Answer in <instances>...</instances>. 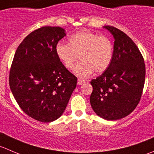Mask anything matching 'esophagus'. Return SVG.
<instances>
[{"instance_id":"34e87169","label":"esophagus","mask_w":154,"mask_h":154,"mask_svg":"<svg viewBox=\"0 0 154 154\" xmlns=\"http://www.w3.org/2000/svg\"><path fill=\"white\" fill-rule=\"evenodd\" d=\"M84 83H86V80H82V79H80V78L77 80V84L78 85H82V84H83Z\"/></svg>"}]
</instances>
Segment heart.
Instances as JSON below:
<instances>
[{
    "label": "heart",
    "mask_w": 154,
    "mask_h": 154,
    "mask_svg": "<svg viewBox=\"0 0 154 154\" xmlns=\"http://www.w3.org/2000/svg\"><path fill=\"white\" fill-rule=\"evenodd\" d=\"M55 51L68 69L74 67L77 55H80L81 61L74 68V72L80 77H86L93 71L101 74L109 68L112 60L113 45L106 35H98L83 29L71 35L68 43L57 44Z\"/></svg>",
    "instance_id": "obj_1"
}]
</instances>
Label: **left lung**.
I'll list each match as a JSON object with an SVG mask.
<instances>
[{
	"label": "left lung",
	"mask_w": 154,
	"mask_h": 154,
	"mask_svg": "<svg viewBox=\"0 0 154 154\" xmlns=\"http://www.w3.org/2000/svg\"><path fill=\"white\" fill-rule=\"evenodd\" d=\"M115 38L112 60L106 71L91 81L90 103L106 120L125 118L140 101L145 80V64L140 51L125 32L104 26Z\"/></svg>",
	"instance_id": "left-lung-1"
}]
</instances>
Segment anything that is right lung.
<instances>
[{"label":"right lung","mask_w":154,"mask_h":154,"mask_svg":"<svg viewBox=\"0 0 154 154\" xmlns=\"http://www.w3.org/2000/svg\"><path fill=\"white\" fill-rule=\"evenodd\" d=\"M66 35L60 27L32 31L18 45L10 71V89L20 108L29 117L51 122L66 109L77 79L56 54Z\"/></svg>","instance_id":"1"}]
</instances>
